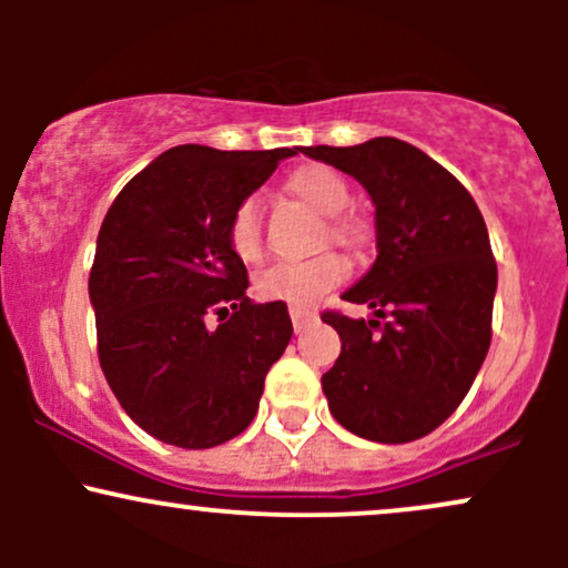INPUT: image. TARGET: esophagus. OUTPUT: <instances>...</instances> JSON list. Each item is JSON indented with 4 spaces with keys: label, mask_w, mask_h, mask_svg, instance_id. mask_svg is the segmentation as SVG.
<instances>
[{
    "label": "esophagus",
    "mask_w": 568,
    "mask_h": 568,
    "mask_svg": "<svg viewBox=\"0 0 568 568\" xmlns=\"http://www.w3.org/2000/svg\"><path fill=\"white\" fill-rule=\"evenodd\" d=\"M315 310H306V306H291V321H293V331L302 334V328H306L312 321H315Z\"/></svg>",
    "instance_id": "esophagus-1"
}]
</instances>
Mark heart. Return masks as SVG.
I'll return each instance as SVG.
<instances>
[{
    "instance_id": "b5f03b06",
    "label": "heart",
    "mask_w": 568,
    "mask_h": 568,
    "mask_svg": "<svg viewBox=\"0 0 568 568\" xmlns=\"http://www.w3.org/2000/svg\"><path fill=\"white\" fill-rule=\"evenodd\" d=\"M285 189L293 197L304 200L306 205L323 213L325 230L323 240H334L338 245L355 247L363 243L361 221L344 216V207L349 205V184L336 171L325 165H302L296 168ZM226 243L232 253L245 264H256L264 256V213L258 194H245L232 207L230 221H226ZM349 266L347 258L336 251H323L317 256L304 258V262H280L256 277V296L262 302H283L291 306H310L317 298L334 291L344 283Z\"/></svg>"
}]
</instances>
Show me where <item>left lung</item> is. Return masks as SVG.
I'll return each instance as SVG.
<instances>
[{"label": "left lung", "mask_w": 568, "mask_h": 568, "mask_svg": "<svg viewBox=\"0 0 568 568\" xmlns=\"http://www.w3.org/2000/svg\"><path fill=\"white\" fill-rule=\"evenodd\" d=\"M302 152L355 175L376 205L379 256L342 298L382 321L323 312L342 338L321 379L331 414L366 440L425 438L470 393L491 344L497 262L486 221L470 192L406 141Z\"/></svg>", "instance_id": "obj_1"}]
</instances>
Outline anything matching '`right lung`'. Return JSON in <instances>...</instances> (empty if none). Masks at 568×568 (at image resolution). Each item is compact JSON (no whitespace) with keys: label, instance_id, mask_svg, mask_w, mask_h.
Instances as JSON below:
<instances>
[{"label":"right lung","instance_id":"obj_1","mask_svg":"<svg viewBox=\"0 0 568 568\" xmlns=\"http://www.w3.org/2000/svg\"><path fill=\"white\" fill-rule=\"evenodd\" d=\"M296 152L173 146L103 219L88 283L98 361L125 414L162 443L213 448L243 433L288 347V306L245 296L226 221Z\"/></svg>","mask_w":568,"mask_h":568}]
</instances>
